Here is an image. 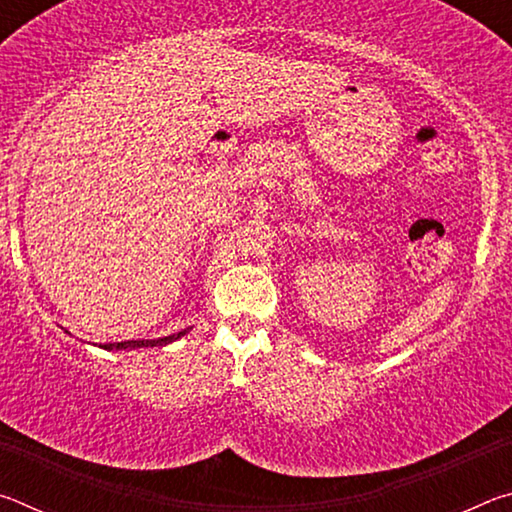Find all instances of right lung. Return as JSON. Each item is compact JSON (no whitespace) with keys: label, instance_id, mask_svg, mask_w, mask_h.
Segmentation results:
<instances>
[{"label":"right lung","instance_id":"add662e5","mask_svg":"<svg viewBox=\"0 0 512 512\" xmlns=\"http://www.w3.org/2000/svg\"><path fill=\"white\" fill-rule=\"evenodd\" d=\"M183 334H185V332L173 334V336H164V339H158V341H124V343H108V345H103V348H106V350H112V348H117V350H126V348H144V345H167V343H171V341L180 339V336H183Z\"/></svg>","mask_w":512,"mask_h":512}]
</instances>
